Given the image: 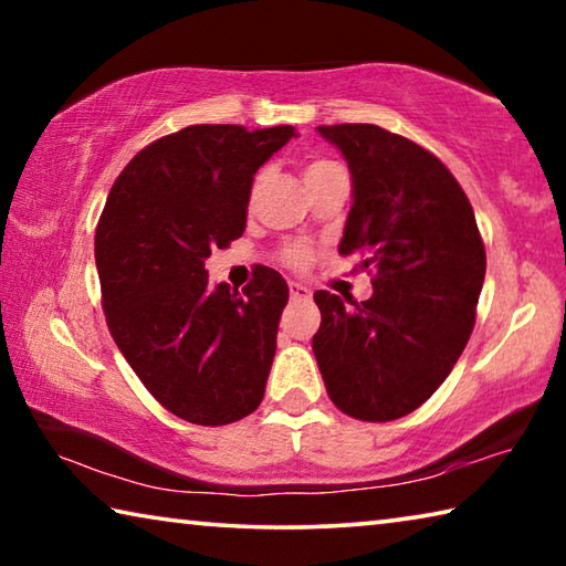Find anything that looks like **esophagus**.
<instances>
[{
    "instance_id": "obj_1",
    "label": "esophagus",
    "mask_w": 566,
    "mask_h": 566,
    "mask_svg": "<svg viewBox=\"0 0 566 566\" xmlns=\"http://www.w3.org/2000/svg\"><path fill=\"white\" fill-rule=\"evenodd\" d=\"M290 294H292V300H310L312 296L310 286H304L300 282H290Z\"/></svg>"
}]
</instances>
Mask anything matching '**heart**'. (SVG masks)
<instances>
[{
    "label": "heart",
    "instance_id": "1",
    "mask_svg": "<svg viewBox=\"0 0 566 566\" xmlns=\"http://www.w3.org/2000/svg\"><path fill=\"white\" fill-rule=\"evenodd\" d=\"M334 167H337V165H334V161H329V159H312V161H306L304 171H302L304 185H306V181H312L314 177L324 175V171L334 169ZM254 187H256V185H254ZM282 260H284L286 264H290V266H294V270H302V266H306V264L312 262V249L306 247V244H300V242L286 244L284 252H282Z\"/></svg>",
    "mask_w": 566,
    "mask_h": 566
}]
</instances>
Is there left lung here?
Returning <instances> with one entry per match:
<instances>
[{"instance_id":"1","label":"left lung","mask_w":566,"mask_h":566,"mask_svg":"<svg viewBox=\"0 0 566 566\" xmlns=\"http://www.w3.org/2000/svg\"><path fill=\"white\" fill-rule=\"evenodd\" d=\"M347 159L352 209L339 254L375 272L367 302L314 292L312 349L329 399L361 421L424 405L474 329L486 254L474 209L432 151L377 124L317 127Z\"/></svg>"}]
</instances>
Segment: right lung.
Segmentation results:
<instances>
[{"mask_svg":"<svg viewBox=\"0 0 566 566\" xmlns=\"http://www.w3.org/2000/svg\"><path fill=\"white\" fill-rule=\"evenodd\" d=\"M294 127L191 124L151 142L112 185L94 237L107 327L161 407L222 427L260 407L290 286L260 266L242 294L205 260L247 227L256 169Z\"/></svg>","mask_w":566,"mask_h":566,"instance_id":"right-lung-1","label":"right lung"}]
</instances>
